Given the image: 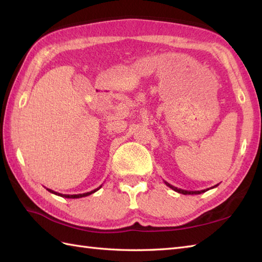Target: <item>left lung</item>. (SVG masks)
Instances as JSON below:
<instances>
[{"label":"left lung","instance_id":"left-lung-1","mask_svg":"<svg viewBox=\"0 0 262 262\" xmlns=\"http://www.w3.org/2000/svg\"><path fill=\"white\" fill-rule=\"evenodd\" d=\"M164 183L166 186H168L169 188H171L172 190H174V191H177V192H179V193H182V194H199V193H203V192H205V191H207V190H209V188L208 189H204V190H197V191H190V190H183V189H179V188H177V187H174V186H172V185H170V183H168L166 181H164ZM219 185H215L214 187H211L210 189H213V188H215V187H217Z\"/></svg>","mask_w":262,"mask_h":262}]
</instances>
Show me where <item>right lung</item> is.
Wrapping results in <instances>:
<instances>
[{
    "mask_svg": "<svg viewBox=\"0 0 262 262\" xmlns=\"http://www.w3.org/2000/svg\"><path fill=\"white\" fill-rule=\"evenodd\" d=\"M101 187H102V186H100V187H98L97 189H94V190H92V191L84 192V193H79V194H63V193H59V192L54 191V190H52V189H48V188H47V190H48L49 192H52V193H54V194H57V196L64 197V198H82V197H86V196H89V194H91V193H93V192L98 191L99 189L101 188Z\"/></svg>",
    "mask_w": 262,
    "mask_h": 262,
    "instance_id": "add662e5",
    "label": "right lung"
}]
</instances>
